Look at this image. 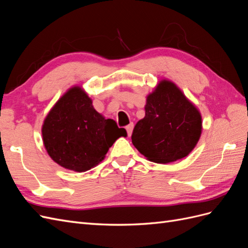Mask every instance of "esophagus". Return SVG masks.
Returning a JSON list of instances; mask_svg holds the SVG:
<instances>
[{
  "label": "esophagus",
  "mask_w": 248,
  "mask_h": 248,
  "mask_svg": "<svg viewBox=\"0 0 248 248\" xmlns=\"http://www.w3.org/2000/svg\"><path fill=\"white\" fill-rule=\"evenodd\" d=\"M125 128L127 130V134H128V136L130 137L131 136V132H132V129H133V123H130L129 125H127Z\"/></svg>",
  "instance_id": "34e87169"
}]
</instances>
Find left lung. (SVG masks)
I'll return each instance as SVG.
<instances>
[{
	"label": "left lung",
	"instance_id": "8db88e82",
	"mask_svg": "<svg viewBox=\"0 0 248 248\" xmlns=\"http://www.w3.org/2000/svg\"><path fill=\"white\" fill-rule=\"evenodd\" d=\"M146 115L132 131V144L150 161L169 163L188 155L202 133V117L175 84L162 80L147 97Z\"/></svg>",
	"mask_w": 248,
	"mask_h": 248
}]
</instances>
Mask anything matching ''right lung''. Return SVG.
I'll return each instance as SVG.
<instances>
[{
  "label": "right lung",
  "instance_id": "1",
  "mask_svg": "<svg viewBox=\"0 0 248 248\" xmlns=\"http://www.w3.org/2000/svg\"><path fill=\"white\" fill-rule=\"evenodd\" d=\"M112 119H104L78 87L70 89L51 108L42 126L43 142L51 159L76 171L98 164L120 137H126Z\"/></svg>",
  "mask_w": 248,
  "mask_h": 248
}]
</instances>
